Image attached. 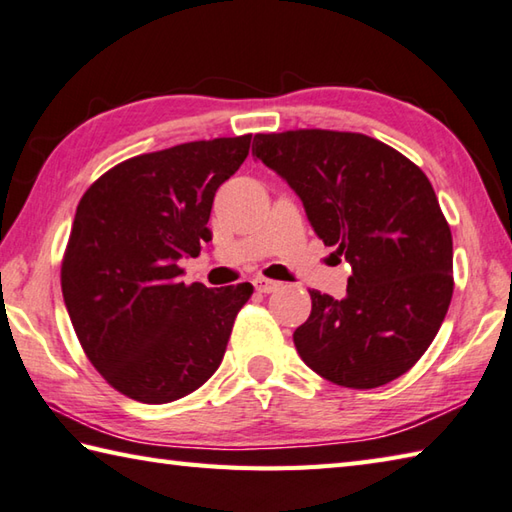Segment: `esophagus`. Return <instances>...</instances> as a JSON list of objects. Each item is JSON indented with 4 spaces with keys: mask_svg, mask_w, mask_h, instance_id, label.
<instances>
[{
    "mask_svg": "<svg viewBox=\"0 0 512 512\" xmlns=\"http://www.w3.org/2000/svg\"><path fill=\"white\" fill-rule=\"evenodd\" d=\"M253 284L259 293H273V290H277V286H279V282H273V279H268V277H255Z\"/></svg>",
    "mask_w": 512,
    "mask_h": 512,
    "instance_id": "34e87169",
    "label": "esophagus"
}]
</instances>
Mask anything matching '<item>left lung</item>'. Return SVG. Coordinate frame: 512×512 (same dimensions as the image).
<instances>
[{
	"mask_svg": "<svg viewBox=\"0 0 512 512\" xmlns=\"http://www.w3.org/2000/svg\"><path fill=\"white\" fill-rule=\"evenodd\" d=\"M257 159L304 202L310 226L353 266L346 297L308 290L293 333L328 382L377 388L413 368L453 299V235L424 170L362 133L299 128L255 135Z\"/></svg>",
	"mask_w": 512,
	"mask_h": 512,
	"instance_id": "obj_1",
	"label": "left lung"
}]
</instances>
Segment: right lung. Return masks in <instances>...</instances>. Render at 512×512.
I'll list each match as a JSON object with an SVG mask.
<instances>
[{"label": "right lung", "mask_w": 512, "mask_h": 512, "mask_svg": "<svg viewBox=\"0 0 512 512\" xmlns=\"http://www.w3.org/2000/svg\"><path fill=\"white\" fill-rule=\"evenodd\" d=\"M250 137H217L130 157L79 199L62 259V293L86 357L119 393L168 404L222 364L253 295L179 282V259L210 239L217 188L244 164Z\"/></svg>", "instance_id": "right-lung-1"}]
</instances>
